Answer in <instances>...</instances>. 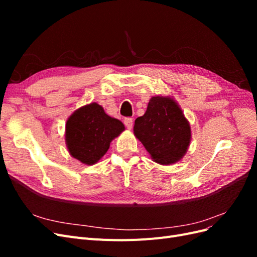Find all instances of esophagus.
Here are the masks:
<instances>
[{
  "label": "esophagus",
  "instance_id": "1",
  "mask_svg": "<svg viewBox=\"0 0 257 257\" xmlns=\"http://www.w3.org/2000/svg\"><path fill=\"white\" fill-rule=\"evenodd\" d=\"M124 124H125V126L128 130H132V127H133V119H132V118H125V119H124Z\"/></svg>",
  "mask_w": 257,
  "mask_h": 257
}]
</instances>
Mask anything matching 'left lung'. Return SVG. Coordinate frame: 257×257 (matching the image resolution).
I'll return each mask as SVG.
<instances>
[{
	"instance_id": "1",
	"label": "left lung",
	"mask_w": 257,
	"mask_h": 257,
	"mask_svg": "<svg viewBox=\"0 0 257 257\" xmlns=\"http://www.w3.org/2000/svg\"><path fill=\"white\" fill-rule=\"evenodd\" d=\"M134 135L151 159L162 165L180 161L191 143L190 122L170 96H153L144 115L135 120Z\"/></svg>"
}]
</instances>
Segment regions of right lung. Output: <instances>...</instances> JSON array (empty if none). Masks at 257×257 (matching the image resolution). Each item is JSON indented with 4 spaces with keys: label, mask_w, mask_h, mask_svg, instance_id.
<instances>
[{
    "label": "right lung",
    "mask_w": 257,
    "mask_h": 257,
    "mask_svg": "<svg viewBox=\"0 0 257 257\" xmlns=\"http://www.w3.org/2000/svg\"><path fill=\"white\" fill-rule=\"evenodd\" d=\"M125 130L97 103L75 110L66 121L65 143L69 154L82 164L93 165L109 149L110 143Z\"/></svg>",
    "instance_id": "add662e5"
}]
</instances>
